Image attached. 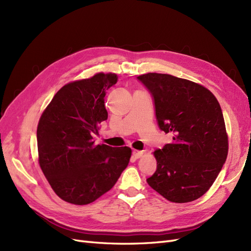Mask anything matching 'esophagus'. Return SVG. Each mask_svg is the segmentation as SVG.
Instances as JSON below:
<instances>
[{"mask_svg":"<svg viewBox=\"0 0 251 251\" xmlns=\"http://www.w3.org/2000/svg\"><path fill=\"white\" fill-rule=\"evenodd\" d=\"M142 155H143V151H136V150L133 151V157H134L135 159L140 158Z\"/></svg>","mask_w":251,"mask_h":251,"instance_id":"34e87169","label":"esophagus"}]
</instances>
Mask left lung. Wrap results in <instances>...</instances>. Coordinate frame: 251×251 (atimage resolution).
I'll return each instance as SVG.
<instances>
[{
	"mask_svg": "<svg viewBox=\"0 0 251 251\" xmlns=\"http://www.w3.org/2000/svg\"><path fill=\"white\" fill-rule=\"evenodd\" d=\"M137 79L154 100L159 128L173 142L154 151L157 170L147 179L176 203L200 198L214 183L228 153L223 113L209 90L170 74L148 73Z\"/></svg>",
	"mask_w": 251,
	"mask_h": 251,
	"instance_id": "obj_1",
	"label": "left lung"
}]
</instances>
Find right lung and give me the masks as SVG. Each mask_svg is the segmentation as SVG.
I'll list each match as a JSON object with an SVG mask.
<instances>
[{"label":"right lung","instance_id":"right-lung-1","mask_svg":"<svg viewBox=\"0 0 251 251\" xmlns=\"http://www.w3.org/2000/svg\"><path fill=\"white\" fill-rule=\"evenodd\" d=\"M117 75L98 73L68 83L52 98L36 131L39 162L53 191L66 202L86 205L115 185L130 161L127 147L95 144L108 119L107 90Z\"/></svg>","mask_w":251,"mask_h":251}]
</instances>
